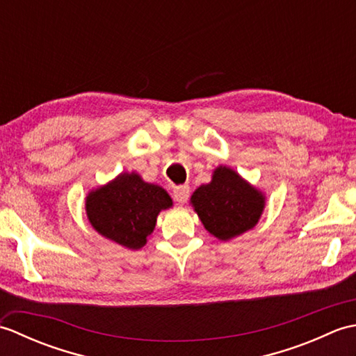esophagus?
Returning <instances> with one entry per match:
<instances>
[{
  "instance_id": "1",
  "label": "esophagus",
  "mask_w": 356,
  "mask_h": 356,
  "mask_svg": "<svg viewBox=\"0 0 356 356\" xmlns=\"http://www.w3.org/2000/svg\"><path fill=\"white\" fill-rule=\"evenodd\" d=\"M172 197L179 203H185L190 197V186L188 185H180L172 190Z\"/></svg>"
}]
</instances>
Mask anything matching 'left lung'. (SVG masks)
<instances>
[{"mask_svg":"<svg viewBox=\"0 0 356 356\" xmlns=\"http://www.w3.org/2000/svg\"><path fill=\"white\" fill-rule=\"evenodd\" d=\"M191 203L213 236L229 240L254 228L263 213L264 197L236 171L218 166L213 182L197 188Z\"/></svg>","mask_w":356,"mask_h":356,"instance_id":"obj_1","label":"left lung"}]
</instances>
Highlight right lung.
<instances>
[{
    "label": "right lung",
    "instance_id": "obj_1",
    "mask_svg": "<svg viewBox=\"0 0 356 356\" xmlns=\"http://www.w3.org/2000/svg\"><path fill=\"white\" fill-rule=\"evenodd\" d=\"M172 200L161 186L147 184L138 174H120L87 195L86 209L93 228L116 243L139 249L153 232L157 214Z\"/></svg>",
    "mask_w": 356,
    "mask_h": 356
}]
</instances>
